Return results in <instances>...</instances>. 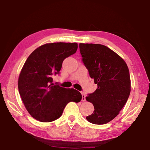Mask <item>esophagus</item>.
<instances>
[{
	"label": "esophagus",
	"instance_id": "34e87169",
	"mask_svg": "<svg viewBox=\"0 0 150 150\" xmlns=\"http://www.w3.org/2000/svg\"><path fill=\"white\" fill-rule=\"evenodd\" d=\"M81 95H82V99H81V100L83 101V102H85V101H86V98H85V95L84 92H81Z\"/></svg>",
	"mask_w": 150,
	"mask_h": 150
}]
</instances>
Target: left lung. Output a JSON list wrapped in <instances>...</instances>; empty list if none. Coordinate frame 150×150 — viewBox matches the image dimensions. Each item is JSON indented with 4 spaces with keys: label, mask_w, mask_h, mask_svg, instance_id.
<instances>
[{
    "label": "left lung",
    "mask_w": 150,
    "mask_h": 150,
    "mask_svg": "<svg viewBox=\"0 0 150 150\" xmlns=\"http://www.w3.org/2000/svg\"><path fill=\"white\" fill-rule=\"evenodd\" d=\"M82 62L97 88L86 100L94 112L86 117L91 123L104 124L115 118L130 93V77L126 62L110 48L101 44H79Z\"/></svg>",
    "instance_id": "8db88e82"
}]
</instances>
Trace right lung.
Wrapping results in <instances>:
<instances>
[{
  "mask_svg": "<svg viewBox=\"0 0 150 150\" xmlns=\"http://www.w3.org/2000/svg\"><path fill=\"white\" fill-rule=\"evenodd\" d=\"M77 43H51L35 49L28 57L20 73L18 91L26 110L33 118L50 122L62 115L69 102H80L82 95L74 88L53 83L65 58L74 54Z\"/></svg>",
  "mask_w": 150,
  "mask_h": 150,
  "instance_id": "right-lung-1",
  "label": "right lung"
}]
</instances>
